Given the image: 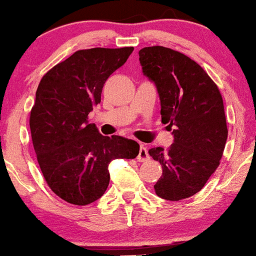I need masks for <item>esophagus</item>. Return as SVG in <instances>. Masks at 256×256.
<instances>
[{"instance_id":"1","label":"esophagus","mask_w":256,"mask_h":256,"mask_svg":"<svg viewBox=\"0 0 256 256\" xmlns=\"http://www.w3.org/2000/svg\"><path fill=\"white\" fill-rule=\"evenodd\" d=\"M149 160H150V156H149V154H148L146 146V144H140V152H138V156H137V161L146 162V161H149Z\"/></svg>"}]
</instances>
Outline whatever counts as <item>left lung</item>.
I'll return each mask as SVG.
<instances>
[{"mask_svg": "<svg viewBox=\"0 0 256 256\" xmlns=\"http://www.w3.org/2000/svg\"><path fill=\"white\" fill-rule=\"evenodd\" d=\"M138 54L143 74L158 88L162 122L174 134L168 149L149 150L163 169L154 188L166 200L190 198L220 166L228 138L223 98L216 83L186 54L163 46Z\"/></svg>", "mask_w": 256, "mask_h": 256, "instance_id": "obj_1", "label": "left lung"}]
</instances>
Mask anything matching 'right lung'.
<instances>
[{
	"label": "right lung",
	"mask_w": 256,
	"mask_h": 256,
	"mask_svg": "<svg viewBox=\"0 0 256 256\" xmlns=\"http://www.w3.org/2000/svg\"><path fill=\"white\" fill-rule=\"evenodd\" d=\"M134 48L80 50L42 76L30 116L39 167L52 192L74 205L104 196L112 160L134 158L137 142L107 137L88 122L107 78L124 66Z\"/></svg>",
	"instance_id": "add662e5"
}]
</instances>
